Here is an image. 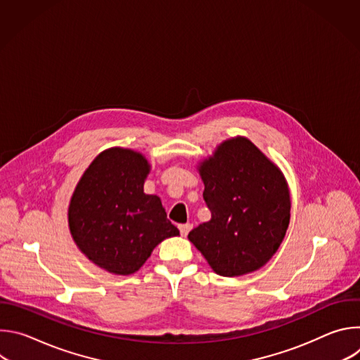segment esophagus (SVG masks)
Masks as SVG:
<instances>
[{
	"label": "esophagus",
	"instance_id": "34e87169",
	"mask_svg": "<svg viewBox=\"0 0 360 360\" xmlns=\"http://www.w3.org/2000/svg\"><path fill=\"white\" fill-rule=\"evenodd\" d=\"M178 228H179L181 235H182V236H186V235L189 233V231L192 229V225H191V224H182V225H179Z\"/></svg>",
	"mask_w": 360,
	"mask_h": 360
}]
</instances>
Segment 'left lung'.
Returning a JSON list of instances; mask_svg holds the SVG:
<instances>
[{"label":"left lung","mask_w":360,"mask_h":360,"mask_svg":"<svg viewBox=\"0 0 360 360\" xmlns=\"http://www.w3.org/2000/svg\"><path fill=\"white\" fill-rule=\"evenodd\" d=\"M199 174L211 221L188 238L222 276L264 266L282 243L290 198L282 172L246 138H233L203 161Z\"/></svg>","instance_id":"obj_1"}]
</instances>
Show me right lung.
<instances>
[{
  "instance_id": "right-lung-1",
  "label": "right lung",
  "mask_w": 360,
  "mask_h": 360,
  "mask_svg": "<svg viewBox=\"0 0 360 360\" xmlns=\"http://www.w3.org/2000/svg\"><path fill=\"white\" fill-rule=\"evenodd\" d=\"M148 172L141 153L111 148L92 161L71 198L68 222L77 246L111 274L136 272L160 242L179 235L161 199L143 193Z\"/></svg>"
}]
</instances>
